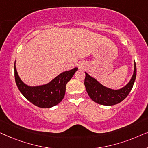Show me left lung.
<instances>
[{
	"instance_id": "left-lung-1",
	"label": "left lung",
	"mask_w": 148,
	"mask_h": 148,
	"mask_svg": "<svg viewBox=\"0 0 148 148\" xmlns=\"http://www.w3.org/2000/svg\"><path fill=\"white\" fill-rule=\"evenodd\" d=\"M86 73L84 85L87 92L94 102L104 106H112L119 104L128 96L132 89L136 78L137 69L134 62V71L131 80L126 86L119 90H112L106 88L96 79Z\"/></svg>"
}]
</instances>
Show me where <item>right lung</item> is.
Wrapping results in <instances>:
<instances>
[{"label": "right lung", "mask_w": 148, "mask_h": 148, "mask_svg": "<svg viewBox=\"0 0 148 148\" xmlns=\"http://www.w3.org/2000/svg\"><path fill=\"white\" fill-rule=\"evenodd\" d=\"M78 70L77 67L62 72L48 84L29 86L22 82L14 64L15 79L20 92L28 101L40 108H51L61 102L66 91V85Z\"/></svg>", "instance_id": "1"}]
</instances>
